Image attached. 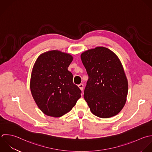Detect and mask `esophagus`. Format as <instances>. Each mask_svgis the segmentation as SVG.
<instances>
[{"mask_svg": "<svg viewBox=\"0 0 152 152\" xmlns=\"http://www.w3.org/2000/svg\"><path fill=\"white\" fill-rule=\"evenodd\" d=\"M78 87L79 88V89H80L82 91L83 90V84L80 83V85H78Z\"/></svg>", "mask_w": 152, "mask_h": 152, "instance_id": "34e87169", "label": "esophagus"}]
</instances>
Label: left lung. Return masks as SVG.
<instances>
[{"label": "left lung", "mask_w": 152, "mask_h": 152, "mask_svg": "<svg viewBox=\"0 0 152 152\" xmlns=\"http://www.w3.org/2000/svg\"><path fill=\"white\" fill-rule=\"evenodd\" d=\"M80 58L89 79L84 98L95 115L107 118L117 115L126 104L128 80L117 54L96 47L83 52Z\"/></svg>", "instance_id": "8db88e82"}]
</instances>
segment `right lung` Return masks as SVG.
I'll return each instance as SVG.
<instances>
[{
  "mask_svg": "<svg viewBox=\"0 0 152 152\" xmlns=\"http://www.w3.org/2000/svg\"><path fill=\"white\" fill-rule=\"evenodd\" d=\"M73 56L59 50L41 54L32 67L30 89L39 109L46 115L60 117L69 113L81 97L67 69Z\"/></svg>",
  "mask_w": 152,
  "mask_h": 152,
  "instance_id": "obj_1",
  "label": "right lung"
}]
</instances>
